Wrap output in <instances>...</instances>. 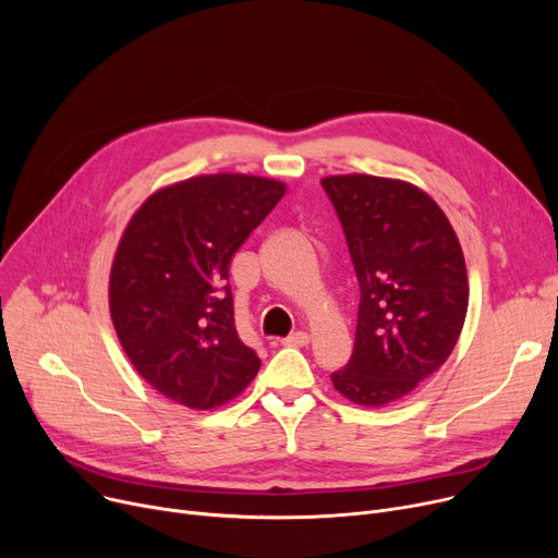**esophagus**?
Masks as SVG:
<instances>
[{"label":"esophagus","mask_w":558,"mask_h":558,"mask_svg":"<svg viewBox=\"0 0 558 558\" xmlns=\"http://www.w3.org/2000/svg\"><path fill=\"white\" fill-rule=\"evenodd\" d=\"M282 343L291 345V348H303V345L310 343V335L307 332H294V335H289L287 339H282Z\"/></svg>","instance_id":"obj_1"}]
</instances>
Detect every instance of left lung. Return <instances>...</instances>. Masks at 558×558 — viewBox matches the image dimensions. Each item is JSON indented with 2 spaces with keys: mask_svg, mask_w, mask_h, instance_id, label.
Segmentation results:
<instances>
[{
  "mask_svg": "<svg viewBox=\"0 0 558 558\" xmlns=\"http://www.w3.org/2000/svg\"><path fill=\"white\" fill-rule=\"evenodd\" d=\"M360 282L355 350L332 373L335 389L385 407L441 368L468 312L457 232L421 187L368 173L326 175Z\"/></svg>",
  "mask_w": 558,
  "mask_h": 558,
  "instance_id": "8db88e82",
  "label": "left lung"
}]
</instances>
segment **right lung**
<instances>
[{
	"label": "right lung",
	"instance_id": "1",
	"mask_svg": "<svg viewBox=\"0 0 558 558\" xmlns=\"http://www.w3.org/2000/svg\"><path fill=\"white\" fill-rule=\"evenodd\" d=\"M287 185L205 173L160 187L117 246L108 305L126 357L158 393L190 409L238 398L259 371L234 328L230 259Z\"/></svg>",
	"mask_w": 558,
	"mask_h": 558
}]
</instances>
